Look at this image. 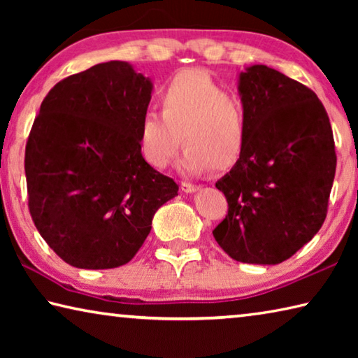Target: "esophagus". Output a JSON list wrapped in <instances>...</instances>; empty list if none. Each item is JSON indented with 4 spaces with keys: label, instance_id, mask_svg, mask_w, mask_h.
<instances>
[{
    "label": "esophagus",
    "instance_id": "34e87169",
    "mask_svg": "<svg viewBox=\"0 0 358 358\" xmlns=\"http://www.w3.org/2000/svg\"><path fill=\"white\" fill-rule=\"evenodd\" d=\"M180 187H181V191H183V192H196L199 189L197 185L189 183V181H181Z\"/></svg>",
    "mask_w": 358,
    "mask_h": 358
}]
</instances>
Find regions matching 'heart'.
<instances>
[{
    "label": "heart",
    "mask_w": 358,
    "mask_h": 358,
    "mask_svg": "<svg viewBox=\"0 0 358 358\" xmlns=\"http://www.w3.org/2000/svg\"><path fill=\"white\" fill-rule=\"evenodd\" d=\"M162 113L145 110L138 145L151 166H169L181 147L178 162L186 173L232 169L250 136V113L240 96L226 92L207 72L186 69L172 77L157 94Z\"/></svg>",
    "instance_id": "1"
}]
</instances>
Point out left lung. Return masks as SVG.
<instances>
[{"label": "left lung", "instance_id": "left-lung-1", "mask_svg": "<svg viewBox=\"0 0 358 358\" xmlns=\"http://www.w3.org/2000/svg\"><path fill=\"white\" fill-rule=\"evenodd\" d=\"M250 113L240 161L217 181L229 210L213 237L245 264H281L322 227L336 171L333 131L316 93L264 64L238 78Z\"/></svg>", "mask_w": 358, "mask_h": 358}]
</instances>
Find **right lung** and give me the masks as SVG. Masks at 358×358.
Returning a JSON list of instances; mask_svg holds the SVG:
<instances>
[{"mask_svg":"<svg viewBox=\"0 0 358 358\" xmlns=\"http://www.w3.org/2000/svg\"><path fill=\"white\" fill-rule=\"evenodd\" d=\"M151 90L129 63L108 62L63 78L42 101L25 150L28 207L66 264H128L156 210L178 196V185L155 171L138 145Z\"/></svg>","mask_w":358,"mask_h":358,"instance_id":"1","label":"right lung"}]
</instances>
